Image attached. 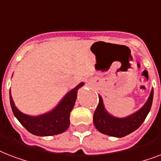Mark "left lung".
Segmentation results:
<instances>
[{
    "instance_id": "8db88e82",
    "label": "left lung",
    "mask_w": 161,
    "mask_h": 161,
    "mask_svg": "<svg viewBox=\"0 0 161 161\" xmlns=\"http://www.w3.org/2000/svg\"><path fill=\"white\" fill-rule=\"evenodd\" d=\"M154 90H151L147 102L140 110L128 117L119 119L109 114L99 96L98 104L93 114V124L99 132L113 137L121 138L136 130L145 121L152 105Z\"/></svg>"
}]
</instances>
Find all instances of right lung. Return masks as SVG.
Masks as SVG:
<instances>
[{"label": "right lung", "mask_w": 161, "mask_h": 161, "mask_svg": "<svg viewBox=\"0 0 161 161\" xmlns=\"http://www.w3.org/2000/svg\"><path fill=\"white\" fill-rule=\"evenodd\" d=\"M83 84V83H80L68 92L54 109L39 116H29L20 112L14 104L10 91L11 109L19 122L32 135L37 136L58 135L66 131L69 127L70 113L75 104L78 90Z\"/></svg>", "instance_id": "add662e5"}]
</instances>
